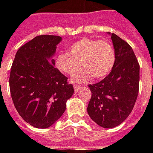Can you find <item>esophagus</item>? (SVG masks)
<instances>
[{"label":"esophagus","mask_w":153,"mask_h":153,"mask_svg":"<svg viewBox=\"0 0 153 153\" xmlns=\"http://www.w3.org/2000/svg\"><path fill=\"white\" fill-rule=\"evenodd\" d=\"M80 88H81V87H80L79 85H74V91H75V92L79 91Z\"/></svg>","instance_id":"34e87169"}]
</instances>
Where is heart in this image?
Returning a JSON list of instances; mask_svg holds the SVG:
<instances>
[{"label":"heart","instance_id":"heart-1","mask_svg":"<svg viewBox=\"0 0 153 153\" xmlns=\"http://www.w3.org/2000/svg\"><path fill=\"white\" fill-rule=\"evenodd\" d=\"M115 62L112 45L106 40L82 38L70 47L69 52L60 53L56 58L57 69L63 74L74 75V82H86L93 76L96 79L106 77L111 71Z\"/></svg>","mask_w":153,"mask_h":153}]
</instances>
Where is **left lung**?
<instances>
[{
    "instance_id": "1",
    "label": "left lung",
    "mask_w": 153,
    "mask_h": 153,
    "mask_svg": "<svg viewBox=\"0 0 153 153\" xmlns=\"http://www.w3.org/2000/svg\"><path fill=\"white\" fill-rule=\"evenodd\" d=\"M107 33L115 49V65L104 79L88 85L92 97L87 111L99 126L111 128L125 121L134 108L139 88V65L125 41Z\"/></svg>"
}]
</instances>
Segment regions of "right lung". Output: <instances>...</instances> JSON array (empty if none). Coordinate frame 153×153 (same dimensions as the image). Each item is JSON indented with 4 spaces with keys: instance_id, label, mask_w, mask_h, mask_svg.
Masks as SVG:
<instances>
[{
    "instance_id": "obj_1",
    "label": "right lung",
    "mask_w": 153,
    "mask_h": 153,
    "mask_svg": "<svg viewBox=\"0 0 153 153\" xmlns=\"http://www.w3.org/2000/svg\"><path fill=\"white\" fill-rule=\"evenodd\" d=\"M61 40L54 35L35 37L19 49L12 64L10 90L13 102L19 115L35 128L53 125L74 94L73 85L55 68L52 59Z\"/></svg>"
}]
</instances>
